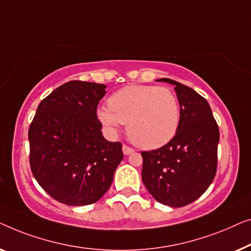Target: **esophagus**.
Wrapping results in <instances>:
<instances>
[{
  "label": "esophagus",
  "instance_id": "obj_1",
  "mask_svg": "<svg viewBox=\"0 0 251 251\" xmlns=\"http://www.w3.org/2000/svg\"><path fill=\"white\" fill-rule=\"evenodd\" d=\"M123 152H124V154H130V153H133L134 152V150L132 149V148H129V147H127V146H123Z\"/></svg>",
  "mask_w": 251,
  "mask_h": 251
}]
</instances>
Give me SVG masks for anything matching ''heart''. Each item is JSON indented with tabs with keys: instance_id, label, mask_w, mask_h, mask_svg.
<instances>
[{
	"instance_id": "b5f03b06",
	"label": "heart",
	"mask_w": 251,
	"mask_h": 251,
	"mask_svg": "<svg viewBox=\"0 0 251 251\" xmlns=\"http://www.w3.org/2000/svg\"><path fill=\"white\" fill-rule=\"evenodd\" d=\"M108 105L98 110L100 122L112 133L127 124V136L141 149L153 150L167 144L181 122L177 97L167 87H123L109 98Z\"/></svg>"
}]
</instances>
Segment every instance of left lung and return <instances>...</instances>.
<instances>
[{"instance_id":"obj_1","label":"left lung","mask_w":251,"mask_h":251,"mask_svg":"<svg viewBox=\"0 0 251 251\" xmlns=\"http://www.w3.org/2000/svg\"><path fill=\"white\" fill-rule=\"evenodd\" d=\"M158 80L175 86L181 122L166 146L142 151V181L158 202L183 207L202 196L216 175L220 130L206 99L176 80Z\"/></svg>"}]
</instances>
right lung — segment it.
Listing matches in <instances>:
<instances>
[{
    "instance_id": "add662e5",
    "label": "right lung",
    "mask_w": 251,
    "mask_h": 251,
    "mask_svg": "<svg viewBox=\"0 0 251 251\" xmlns=\"http://www.w3.org/2000/svg\"><path fill=\"white\" fill-rule=\"evenodd\" d=\"M105 87L65 83L41 101L28 130L34 177L48 195L68 206L97 202L124 157L121 142L102 135L97 116Z\"/></svg>"
}]
</instances>
